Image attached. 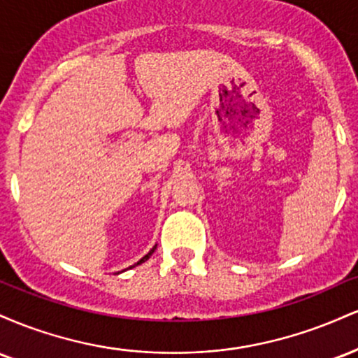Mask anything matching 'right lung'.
Returning <instances> with one entry per match:
<instances>
[{
	"label": "right lung",
	"mask_w": 358,
	"mask_h": 358,
	"mask_svg": "<svg viewBox=\"0 0 358 358\" xmlns=\"http://www.w3.org/2000/svg\"><path fill=\"white\" fill-rule=\"evenodd\" d=\"M155 249H156V244L153 245V249H151V250H150V252H148V254H146V256H143L141 259H139V261H138V262H136V264H134V266H139V264H143V262H145V261H148V259H150V256H151V254H153V252H155ZM134 266H129V269H131V268H134ZM117 274H119V273H117Z\"/></svg>",
	"instance_id": "1"
}]
</instances>
